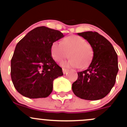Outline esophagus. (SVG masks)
<instances>
[{"label": "esophagus", "instance_id": "esophagus-1", "mask_svg": "<svg viewBox=\"0 0 127 127\" xmlns=\"http://www.w3.org/2000/svg\"><path fill=\"white\" fill-rule=\"evenodd\" d=\"M67 69H64V68L63 69V72L64 74H66V73H67Z\"/></svg>", "mask_w": 127, "mask_h": 127}]
</instances>
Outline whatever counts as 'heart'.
Returning a JSON list of instances; mask_svg holds the SVG:
<instances>
[{
  "label": "heart",
  "instance_id": "heart-1",
  "mask_svg": "<svg viewBox=\"0 0 127 127\" xmlns=\"http://www.w3.org/2000/svg\"><path fill=\"white\" fill-rule=\"evenodd\" d=\"M50 52L53 59L60 63L68 57L67 62L61 64L63 67H79L85 68L91 63L94 56L93 47L81 36L72 35L60 41H55L51 45Z\"/></svg>",
  "mask_w": 127,
  "mask_h": 127
}]
</instances>
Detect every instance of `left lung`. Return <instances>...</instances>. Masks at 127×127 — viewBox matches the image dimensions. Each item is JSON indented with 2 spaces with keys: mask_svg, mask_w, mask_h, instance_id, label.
I'll use <instances>...</instances> for the list:
<instances>
[{
  "mask_svg": "<svg viewBox=\"0 0 127 127\" xmlns=\"http://www.w3.org/2000/svg\"><path fill=\"white\" fill-rule=\"evenodd\" d=\"M77 34L93 47L94 56L88 69L78 72V78L72 86V91L82 99H102L115 84L119 70L117 55L111 42L97 32Z\"/></svg>",
  "mask_w": 127,
  "mask_h": 127,
  "instance_id": "left-lung-1",
  "label": "left lung"
}]
</instances>
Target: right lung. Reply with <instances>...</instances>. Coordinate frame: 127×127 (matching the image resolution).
<instances>
[{
	"mask_svg": "<svg viewBox=\"0 0 127 127\" xmlns=\"http://www.w3.org/2000/svg\"><path fill=\"white\" fill-rule=\"evenodd\" d=\"M64 36L58 30L38 27L17 44L11 60V77L21 95L38 98L51 94L53 80L63 73L52 57L50 48Z\"/></svg>",
	"mask_w": 127,
	"mask_h": 127,
	"instance_id": "add662e5",
	"label": "right lung"
}]
</instances>
